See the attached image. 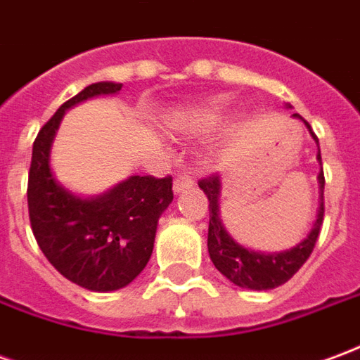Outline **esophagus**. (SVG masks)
<instances>
[{
  "instance_id": "obj_1",
  "label": "esophagus",
  "mask_w": 360,
  "mask_h": 360,
  "mask_svg": "<svg viewBox=\"0 0 360 360\" xmlns=\"http://www.w3.org/2000/svg\"><path fill=\"white\" fill-rule=\"evenodd\" d=\"M191 187H193V179L188 175H177V179L173 181V193L175 195H179V193H183V191H187Z\"/></svg>"
}]
</instances>
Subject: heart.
<instances>
[{
    "label": "heart",
    "mask_w": 360,
    "mask_h": 360,
    "mask_svg": "<svg viewBox=\"0 0 360 360\" xmlns=\"http://www.w3.org/2000/svg\"><path fill=\"white\" fill-rule=\"evenodd\" d=\"M229 100H231L229 96L218 94L210 96L202 102L177 108L169 111V115L165 117V125L173 133L208 134L216 131L219 123L224 121Z\"/></svg>",
    "instance_id": "1"
}]
</instances>
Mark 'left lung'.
<instances>
[{
	"label": "left lung",
	"mask_w": 360,
	"mask_h": 360,
	"mask_svg": "<svg viewBox=\"0 0 360 360\" xmlns=\"http://www.w3.org/2000/svg\"><path fill=\"white\" fill-rule=\"evenodd\" d=\"M289 110L291 105L285 103ZM293 119H299L309 129L310 136L316 141V134L312 133L309 121L293 113ZM318 164L322 165V156H320V146H318L316 154ZM324 172L320 167L318 173V188H320V200H318V212L316 219L312 224V229L309 235L302 239L299 245H295L291 249L281 250V252H260V250H252L243 247L241 243H237L227 231L224 221H221V214H219V193H221V179L219 175H210L206 179L198 181V187L202 188L204 195L208 196V210H210V224H208V252H210V260L214 266L218 268L224 276H226L231 283L243 287V289H252V291H266V289H276V287L283 285L285 281L293 278L299 271L310 252L316 245L318 235H320V227H322V219H324Z\"/></svg>",
	"instance_id": "obj_1"
}]
</instances>
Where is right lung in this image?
Segmentation results:
<instances>
[{"label": "right lung", "instance_id": "1", "mask_svg": "<svg viewBox=\"0 0 360 360\" xmlns=\"http://www.w3.org/2000/svg\"><path fill=\"white\" fill-rule=\"evenodd\" d=\"M123 84L94 82L67 100L40 129L28 172V216L38 247L56 270L89 291L129 285L148 264L158 219L172 204V177L131 175L98 196H79L51 172V144L69 108L117 94Z\"/></svg>", "mask_w": 360, "mask_h": 360}]
</instances>
